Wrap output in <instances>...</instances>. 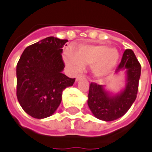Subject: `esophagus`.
<instances>
[{"label":"esophagus","mask_w":152,"mask_h":152,"mask_svg":"<svg viewBox=\"0 0 152 152\" xmlns=\"http://www.w3.org/2000/svg\"><path fill=\"white\" fill-rule=\"evenodd\" d=\"M85 75H78V76H76V80H79L80 79V78H82V77H85Z\"/></svg>","instance_id":"34e87169"}]
</instances>
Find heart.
<instances>
[{
    "mask_svg": "<svg viewBox=\"0 0 152 152\" xmlns=\"http://www.w3.org/2000/svg\"><path fill=\"white\" fill-rule=\"evenodd\" d=\"M120 58L117 50L105 45H81L76 51L66 49L64 61L72 72L78 73L85 65H92V71L97 76H103L114 68Z\"/></svg>",
    "mask_w": 152,
    "mask_h": 152,
    "instance_id": "obj_1",
    "label": "heart"
}]
</instances>
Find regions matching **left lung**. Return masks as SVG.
Returning a JSON list of instances; mask_svg holds the SVG:
<instances>
[{
  "label": "left lung",
  "mask_w": 152,
  "mask_h": 152,
  "mask_svg": "<svg viewBox=\"0 0 152 152\" xmlns=\"http://www.w3.org/2000/svg\"><path fill=\"white\" fill-rule=\"evenodd\" d=\"M127 70L125 89L119 94L111 96L102 85L91 82L88 105L94 116L104 121H112L124 115L137 98L141 64L132 50H126L115 72Z\"/></svg>",
  "instance_id": "obj_1"
}]
</instances>
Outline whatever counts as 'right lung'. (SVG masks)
<instances>
[{"instance_id": "1", "label": "right lung", "mask_w": 152, "mask_h": 152, "mask_svg": "<svg viewBox=\"0 0 152 152\" xmlns=\"http://www.w3.org/2000/svg\"><path fill=\"white\" fill-rule=\"evenodd\" d=\"M67 40L49 37L28 46L17 63V99L26 113L37 119L53 114L62 101L63 89L76 78L62 73V53Z\"/></svg>"}]
</instances>
